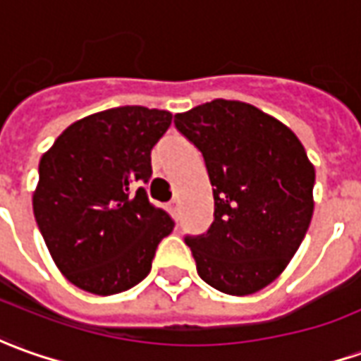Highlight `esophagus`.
<instances>
[{"label": "esophagus", "instance_id": "obj_1", "mask_svg": "<svg viewBox=\"0 0 361 361\" xmlns=\"http://www.w3.org/2000/svg\"><path fill=\"white\" fill-rule=\"evenodd\" d=\"M168 207H170L171 215H178V212H180V200H173Z\"/></svg>", "mask_w": 361, "mask_h": 361}]
</instances>
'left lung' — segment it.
I'll return each mask as SVG.
<instances>
[{
    "label": "left lung",
    "instance_id": "left-lung-1",
    "mask_svg": "<svg viewBox=\"0 0 361 361\" xmlns=\"http://www.w3.org/2000/svg\"><path fill=\"white\" fill-rule=\"evenodd\" d=\"M203 154L213 185L209 231L188 237L197 274L247 296L276 281L314 213V166L293 130L241 100H212L176 114Z\"/></svg>",
    "mask_w": 361,
    "mask_h": 361
}]
</instances>
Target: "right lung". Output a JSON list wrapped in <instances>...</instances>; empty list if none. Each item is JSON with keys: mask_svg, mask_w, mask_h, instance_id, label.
<instances>
[{"mask_svg": "<svg viewBox=\"0 0 361 361\" xmlns=\"http://www.w3.org/2000/svg\"><path fill=\"white\" fill-rule=\"evenodd\" d=\"M171 112L120 106L77 120L39 161L33 213L57 269L85 293L110 296L148 276L173 229L140 183Z\"/></svg>", "mask_w": 361, "mask_h": 361, "instance_id": "obj_1", "label": "right lung"}]
</instances>
